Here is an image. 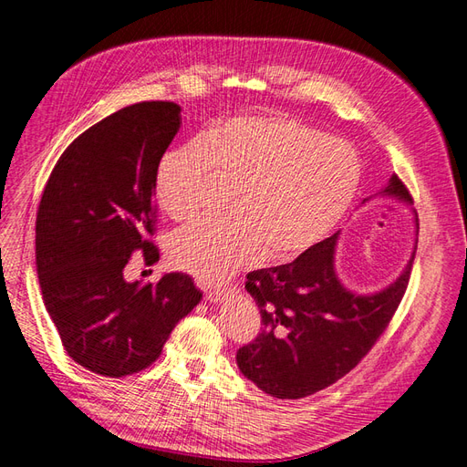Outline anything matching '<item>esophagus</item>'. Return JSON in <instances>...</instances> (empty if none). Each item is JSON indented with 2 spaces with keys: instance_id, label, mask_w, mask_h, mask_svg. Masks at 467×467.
<instances>
[{
  "instance_id": "1",
  "label": "esophagus",
  "mask_w": 467,
  "mask_h": 467,
  "mask_svg": "<svg viewBox=\"0 0 467 467\" xmlns=\"http://www.w3.org/2000/svg\"><path fill=\"white\" fill-rule=\"evenodd\" d=\"M234 291H236V287L224 289V291H209V293H205V300H209V303H223V300Z\"/></svg>"
}]
</instances>
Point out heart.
Listing matches in <instances>:
<instances>
[{"label": "heart", "mask_w": 467, "mask_h": 467, "mask_svg": "<svg viewBox=\"0 0 467 467\" xmlns=\"http://www.w3.org/2000/svg\"><path fill=\"white\" fill-rule=\"evenodd\" d=\"M219 178L234 186L231 217L178 231L172 262L203 285L229 281L264 255L289 262L318 244L353 203L360 161L343 140L296 118L262 112L223 119L198 147L164 155L155 190L171 219L198 215Z\"/></svg>", "instance_id": "heart-1"}]
</instances>
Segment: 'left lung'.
<instances>
[{
	"mask_svg": "<svg viewBox=\"0 0 467 467\" xmlns=\"http://www.w3.org/2000/svg\"><path fill=\"white\" fill-rule=\"evenodd\" d=\"M380 193L411 203L398 174ZM337 236L314 244L291 264L246 275L262 332L236 351V365L269 396L306 398L343 379L380 339L408 289L415 252L384 291L357 295L345 289L334 267Z\"/></svg>",
	"mask_w": 467,
	"mask_h": 467,
	"instance_id": "8db88e82",
	"label": "left lung"
}]
</instances>
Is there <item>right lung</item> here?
<instances>
[{
  "instance_id": "1",
  "label": "right lung",
  "mask_w": 467,
  "mask_h": 467,
  "mask_svg": "<svg viewBox=\"0 0 467 467\" xmlns=\"http://www.w3.org/2000/svg\"><path fill=\"white\" fill-rule=\"evenodd\" d=\"M180 128V107L138 102L85 130L57 159L36 213L42 298L67 355L122 379L153 365L174 326L202 300L193 279L128 283L133 252L159 262L157 167Z\"/></svg>"
}]
</instances>
